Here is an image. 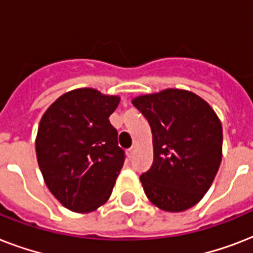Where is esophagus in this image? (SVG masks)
I'll use <instances>...</instances> for the list:
<instances>
[{
  "label": "esophagus",
  "instance_id": "obj_1",
  "mask_svg": "<svg viewBox=\"0 0 253 253\" xmlns=\"http://www.w3.org/2000/svg\"><path fill=\"white\" fill-rule=\"evenodd\" d=\"M134 154H135V146H132L131 148H128V150H127V155H128V158H132V156H134Z\"/></svg>",
  "mask_w": 253,
  "mask_h": 253
}]
</instances>
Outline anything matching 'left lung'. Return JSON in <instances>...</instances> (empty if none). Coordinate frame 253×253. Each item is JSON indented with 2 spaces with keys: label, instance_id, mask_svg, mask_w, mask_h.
I'll return each mask as SVG.
<instances>
[{
  "label": "left lung",
  "instance_id": "1",
  "mask_svg": "<svg viewBox=\"0 0 253 253\" xmlns=\"http://www.w3.org/2000/svg\"><path fill=\"white\" fill-rule=\"evenodd\" d=\"M132 103L154 135V163L140 176L148 200L166 211L192 208L219 169L223 142L219 118L206 101L180 89L140 95Z\"/></svg>",
  "mask_w": 253,
  "mask_h": 253
}]
</instances>
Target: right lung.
<instances>
[{"label": "right lung", "mask_w": 253, "mask_h": 253, "mask_svg": "<svg viewBox=\"0 0 253 253\" xmlns=\"http://www.w3.org/2000/svg\"><path fill=\"white\" fill-rule=\"evenodd\" d=\"M118 103L117 95L84 87L59 97L42 117L38 164L49 192L72 211H94L114 188L126 159L109 121Z\"/></svg>", "instance_id": "obj_1"}]
</instances>
